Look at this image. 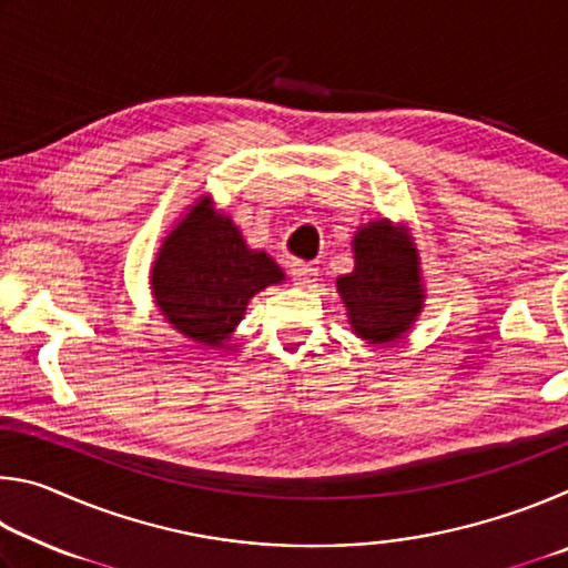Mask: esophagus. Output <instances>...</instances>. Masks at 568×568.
Listing matches in <instances>:
<instances>
[{"label": "esophagus", "mask_w": 568, "mask_h": 568, "mask_svg": "<svg viewBox=\"0 0 568 568\" xmlns=\"http://www.w3.org/2000/svg\"><path fill=\"white\" fill-rule=\"evenodd\" d=\"M291 275H293V281H295V285H301V287H305V285H311L313 281H315V267H311L307 263H295L293 267H291Z\"/></svg>", "instance_id": "1"}]
</instances>
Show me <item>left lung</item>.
Wrapping results in <instances>:
<instances>
[{"label":"left lung","instance_id":"8db88e82","mask_svg":"<svg viewBox=\"0 0 568 568\" xmlns=\"http://www.w3.org/2000/svg\"><path fill=\"white\" fill-rule=\"evenodd\" d=\"M353 250L355 271L338 277L353 331L371 343L398 338L423 305L416 253L386 220L358 230Z\"/></svg>","mask_w":568,"mask_h":568}]
</instances>
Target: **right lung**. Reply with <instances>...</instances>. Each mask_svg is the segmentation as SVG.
<instances>
[{
    "mask_svg": "<svg viewBox=\"0 0 568 568\" xmlns=\"http://www.w3.org/2000/svg\"><path fill=\"white\" fill-rule=\"evenodd\" d=\"M277 281L281 267L265 253L247 250L240 230L213 213L210 200H200L172 230L152 267L162 315L205 345H223L243 321L250 297Z\"/></svg>",
    "mask_w": 568,
    "mask_h": 568,
    "instance_id": "add662e5",
    "label": "right lung"
}]
</instances>
